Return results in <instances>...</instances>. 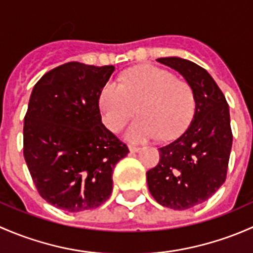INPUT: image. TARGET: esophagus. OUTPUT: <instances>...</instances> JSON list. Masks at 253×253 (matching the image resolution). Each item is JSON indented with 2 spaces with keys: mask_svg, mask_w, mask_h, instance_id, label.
I'll return each instance as SVG.
<instances>
[{
  "mask_svg": "<svg viewBox=\"0 0 253 253\" xmlns=\"http://www.w3.org/2000/svg\"><path fill=\"white\" fill-rule=\"evenodd\" d=\"M127 147H129V151H130V152H132V153L137 152V151H139V150H140V147H139V146L129 145V146H127Z\"/></svg>",
  "mask_w": 253,
  "mask_h": 253,
  "instance_id": "obj_1",
  "label": "esophagus"
}]
</instances>
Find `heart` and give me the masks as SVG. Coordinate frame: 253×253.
Masks as SVG:
<instances>
[{
	"label": "heart",
	"mask_w": 253,
	"mask_h": 253,
	"mask_svg": "<svg viewBox=\"0 0 253 253\" xmlns=\"http://www.w3.org/2000/svg\"><path fill=\"white\" fill-rule=\"evenodd\" d=\"M139 116L126 130L130 142L160 137L168 140L186 127L195 111L192 88L176 80L168 70L140 66L124 73L121 84L107 82L100 92V108L105 126L117 132L135 112Z\"/></svg>",
	"instance_id": "obj_1"
}]
</instances>
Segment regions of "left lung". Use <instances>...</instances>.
Returning a JSON list of instances; mask_svg holds the SVG:
<instances>
[{"label":"left lung","instance_id":"1","mask_svg":"<svg viewBox=\"0 0 253 253\" xmlns=\"http://www.w3.org/2000/svg\"><path fill=\"white\" fill-rule=\"evenodd\" d=\"M157 62L180 73L192 88L195 113L183 134L160 147V162L146 173L160 205L187 210L210 199L226 178L233 134L229 106L210 73L180 57Z\"/></svg>","mask_w":253,"mask_h":253}]
</instances>
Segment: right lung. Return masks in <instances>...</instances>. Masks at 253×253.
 I'll list each match as a JSON object with an SVG mask.
<instances>
[{
	"instance_id": "1",
	"label": "right lung",
	"mask_w": 253,
	"mask_h": 253,
	"mask_svg": "<svg viewBox=\"0 0 253 253\" xmlns=\"http://www.w3.org/2000/svg\"><path fill=\"white\" fill-rule=\"evenodd\" d=\"M113 66L69 62L31 91L24 118V158L39 194L67 212L98 207L113 189V169L129 153L102 124L100 92Z\"/></svg>"
}]
</instances>
